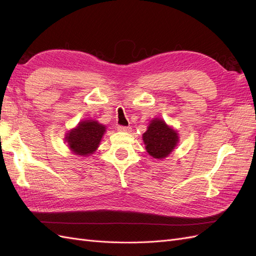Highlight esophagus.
<instances>
[{"mask_svg":"<svg viewBox=\"0 0 256 256\" xmlns=\"http://www.w3.org/2000/svg\"><path fill=\"white\" fill-rule=\"evenodd\" d=\"M118 130L120 131V132H129L131 130L130 127H126V126H118Z\"/></svg>","mask_w":256,"mask_h":256,"instance_id":"obj_1","label":"esophagus"}]
</instances>
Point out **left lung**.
<instances>
[{
	"label": "left lung",
	"instance_id": "1",
	"mask_svg": "<svg viewBox=\"0 0 256 256\" xmlns=\"http://www.w3.org/2000/svg\"><path fill=\"white\" fill-rule=\"evenodd\" d=\"M178 140L180 138L176 131L160 118L150 120L146 132L143 134L147 152L156 159L168 157L176 147Z\"/></svg>",
	"mask_w": 256,
	"mask_h": 256
}]
</instances>
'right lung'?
<instances>
[{"label": "right lung", "mask_w": 256, "mask_h": 256, "mask_svg": "<svg viewBox=\"0 0 256 256\" xmlns=\"http://www.w3.org/2000/svg\"><path fill=\"white\" fill-rule=\"evenodd\" d=\"M106 132V126L97 120H86L78 124L76 128L68 131L65 141L76 154L86 157L94 152Z\"/></svg>", "instance_id": "right-lung-1"}]
</instances>
